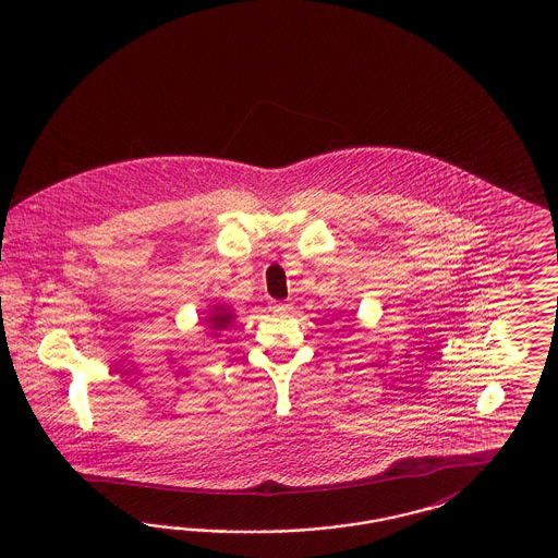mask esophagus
I'll list each match as a JSON object with an SVG mask.
<instances>
[{
  "mask_svg": "<svg viewBox=\"0 0 558 558\" xmlns=\"http://www.w3.org/2000/svg\"><path fill=\"white\" fill-rule=\"evenodd\" d=\"M289 310H291L289 303H280V301H271V303H269V312H274V314H284V312H289Z\"/></svg>",
  "mask_w": 558,
  "mask_h": 558,
  "instance_id": "34e87169",
  "label": "esophagus"
}]
</instances>
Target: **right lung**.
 I'll use <instances>...</instances> for the list:
<instances>
[{"mask_svg": "<svg viewBox=\"0 0 558 558\" xmlns=\"http://www.w3.org/2000/svg\"><path fill=\"white\" fill-rule=\"evenodd\" d=\"M232 319H234V314H232L228 307L217 305V307H213L209 318L205 319V322L209 324L213 337H219V332H223V330H228V328H230Z\"/></svg>", "mask_w": 558, "mask_h": 558, "instance_id": "1", "label": "right lung"}]
</instances>
